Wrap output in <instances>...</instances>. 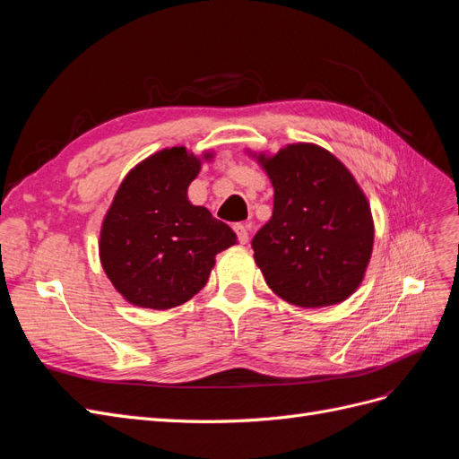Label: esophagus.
I'll return each instance as SVG.
<instances>
[{"label": "esophagus", "mask_w": 459, "mask_h": 459, "mask_svg": "<svg viewBox=\"0 0 459 459\" xmlns=\"http://www.w3.org/2000/svg\"><path fill=\"white\" fill-rule=\"evenodd\" d=\"M233 230H235V233H238L239 243L247 245L248 243V224H235Z\"/></svg>", "instance_id": "34e87169"}]
</instances>
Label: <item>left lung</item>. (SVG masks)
I'll return each mask as SVG.
<instances>
[{
    "instance_id": "8db88e82",
    "label": "left lung",
    "mask_w": 459,
    "mask_h": 459,
    "mask_svg": "<svg viewBox=\"0 0 459 459\" xmlns=\"http://www.w3.org/2000/svg\"><path fill=\"white\" fill-rule=\"evenodd\" d=\"M273 186V212L253 238L264 280L302 308L331 307L362 283L373 248L368 199L329 151L287 145L258 157Z\"/></svg>"
}]
</instances>
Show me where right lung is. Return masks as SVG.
Segmentation results:
<instances>
[{
	"label": "right lung",
	"instance_id": "add662e5",
	"mask_svg": "<svg viewBox=\"0 0 459 459\" xmlns=\"http://www.w3.org/2000/svg\"><path fill=\"white\" fill-rule=\"evenodd\" d=\"M201 160L186 147L162 149L124 178L103 220L100 256L120 295L135 307L166 310L206 285L214 256L238 235L187 187Z\"/></svg>",
	"mask_w": 459,
	"mask_h": 459
}]
</instances>
